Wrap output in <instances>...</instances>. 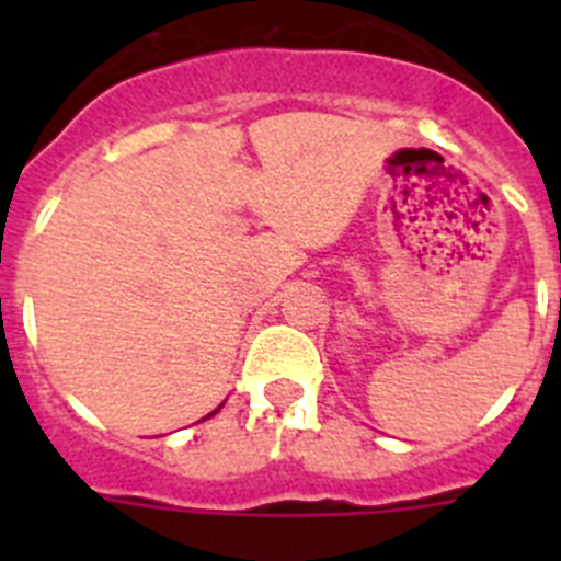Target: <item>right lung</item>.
Listing matches in <instances>:
<instances>
[{
    "label": "right lung",
    "mask_w": 561,
    "mask_h": 561,
    "mask_svg": "<svg viewBox=\"0 0 561 561\" xmlns=\"http://www.w3.org/2000/svg\"><path fill=\"white\" fill-rule=\"evenodd\" d=\"M219 408H221V404H219ZM219 408H216V410H213V413H210V415H216V413H219ZM210 415H205V419H210Z\"/></svg>",
    "instance_id": "add662e5"
}]
</instances>
